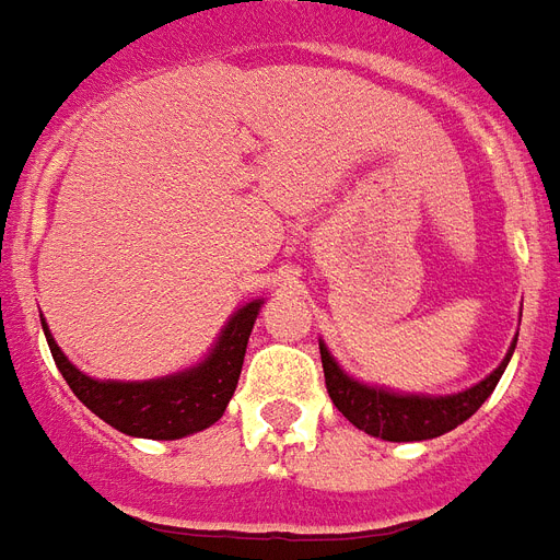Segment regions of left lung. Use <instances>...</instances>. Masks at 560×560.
<instances>
[{
	"mask_svg": "<svg viewBox=\"0 0 560 560\" xmlns=\"http://www.w3.org/2000/svg\"><path fill=\"white\" fill-rule=\"evenodd\" d=\"M520 337V334H516ZM516 337L510 342L504 361L492 373L477 382L475 387H465L459 394L447 397H423V394H397L387 387H373L358 382L349 373H342V366L334 361L328 346L319 340L322 370H325V385L334 399V406L342 411V418L354 423L366 435L385 439V442H427L439 439L444 432L456 430L463 420L475 415L489 394L495 390L498 378L510 364V354L516 349Z\"/></svg>",
	"mask_w": 560,
	"mask_h": 560,
	"instance_id": "obj_1",
	"label": "left lung"
}]
</instances>
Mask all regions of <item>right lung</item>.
Instances as JSON below:
<instances>
[{
    "mask_svg": "<svg viewBox=\"0 0 560 560\" xmlns=\"http://www.w3.org/2000/svg\"><path fill=\"white\" fill-rule=\"evenodd\" d=\"M262 304L265 301L259 298L235 310L206 361L182 373L149 378V382H97L92 375L80 373L65 358L59 342L52 340L47 322L40 319V325H44L52 361L85 409H92L97 418L107 420L109 427H116L125 435L173 442V439L208 430L214 420L223 418L238 385L253 322L259 316Z\"/></svg>",
    "mask_w": 560,
    "mask_h": 560,
    "instance_id": "add662e5",
    "label": "right lung"
}]
</instances>
